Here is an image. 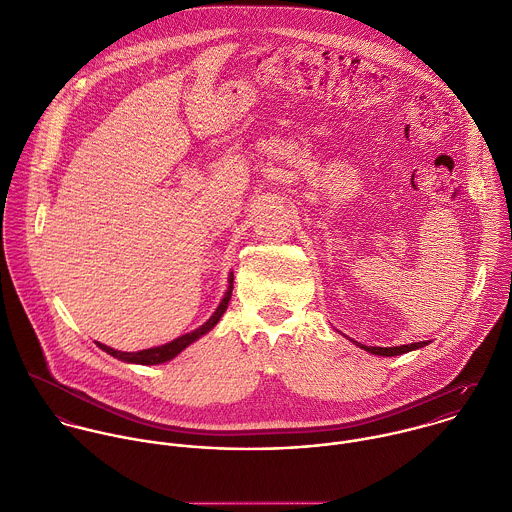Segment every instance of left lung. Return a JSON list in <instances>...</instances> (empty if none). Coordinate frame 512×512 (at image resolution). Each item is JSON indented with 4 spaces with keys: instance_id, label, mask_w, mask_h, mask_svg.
<instances>
[{
    "instance_id": "1",
    "label": "left lung",
    "mask_w": 512,
    "mask_h": 512,
    "mask_svg": "<svg viewBox=\"0 0 512 512\" xmlns=\"http://www.w3.org/2000/svg\"><path fill=\"white\" fill-rule=\"evenodd\" d=\"M426 344H428V342H414V344H402V346H390V348H382V346H364V344H358V346L364 348L366 352H372V354H378V356H398V354H404V352L422 348V346H426Z\"/></svg>"
}]
</instances>
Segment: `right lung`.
Returning a JSON list of instances; mask_svg holds the SVG:
<instances>
[{
  "label": "right lung",
  "instance_id": "right-lung-1",
  "mask_svg": "<svg viewBox=\"0 0 512 512\" xmlns=\"http://www.w3.org/2000/svg\"><path fill=\"white\" fill-rule=\"evenodd\" d=\"M232 288H234V274H230V278H228V290H226V294H224L220 306H218L216 312L212 314V318H210L208 322H204L200 328H196V330H192V332H188V334H184V336H180V338H176V340H172V342H168V344H164V346H156V348H148V350H140V352H120V350H114V348H110V346H106V344H100V342H98V346H100L104 352H108V354H112L114 358H120V360H124V362H134V364H162V362H168V360H172L174 356H178L186 346H190L194 340H198L200 336H204L208 330H212V328L218 324V320H220L222 314L226 312L228 302H230V298H232Z\"/></svg>",
  "mask_w": 512,
  "mask_h": 512
}]
</instances>
